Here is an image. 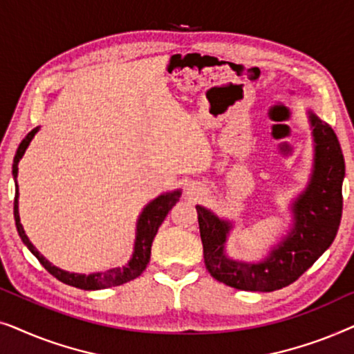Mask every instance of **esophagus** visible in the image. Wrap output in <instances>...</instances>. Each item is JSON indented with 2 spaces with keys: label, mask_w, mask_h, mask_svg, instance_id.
<instances>
[{
  "label": "esophagus",
  "mask_w": 354,
  "mask_h": 354,
  "mask_svg": "<svg viewBox=\"0 0 354 354\" xmlns=\"http://www.w3.org/2000/svg\"><path fill=\"white\" fill-rule=\"evenodd\" d=\"M188 193H192V195H193V193H195V188H190V192H188Z\"/></svg>",
  "instance_id": "34e87169"
}]
</instances>
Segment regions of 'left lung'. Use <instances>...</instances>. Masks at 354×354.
Segmentation results:
<instances>
[{"label":"left lung","mask_w":354,"mask_h":354,"mask_svg":"<svg viewBox=\"0 0 354 354\" xmlns=\"http://www.w3.org/2000/svg\"><path fill=\"white\" fill-rule=\"evenodd\" d=\"M313 130V172L304 190L290 203L292 224L263 259H234L225 245L234 222L196 205L203 254L209 274L219 282L246 292H274L293 283L332 245L340 227L345 159L333 129L306 111Z\"/></svg>","instance_id":"8db88e82"}]
</instances>
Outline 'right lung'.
Returning a JSON list of instances; mask_svg holds the SVG:
<instances>
[{
  "label": "right lung",
  "mask_w": 354,
  "mask_h": 354,
  "mask_svg": "<svg viewBox=\"0 0 354 354\" xmlns=\"http://www.w3.org/2000/svg\"><path fill=\"white\" fill-rule=\"evenodd\" d=\"M40 127H35L32 132L27 133V137L22 140L19 145L16 156H14L12 162V178L16 183V198H14V219H16V227L19 232V236L24 241V245L30 250V253L40 261V264L45 268L51 275H55L57 280H61L62 283L72 285V287L82 288V290H103L109 287H118L130 280L137 279L140 274L147 269L149 263V256H151V245L154 236L158 234L159 225L162 224V221L166 219L167 212L172 209V206L178 201V198L182 195V190H172L166 192L162 195H159L148 203L143 207V211L140 212L137 219V230H135V243H133V253L132 258L129 259L127 264H124L122 268H113L103 272H91V274H77L69 272V270L59 269L56 266H53L40 251H38L24 230L21 224V216H19V185H17V172H19V161H21L28 145L35 137Z\"/></svg>",
  "instance_id": "right-lung-1"
}]
</instances>
